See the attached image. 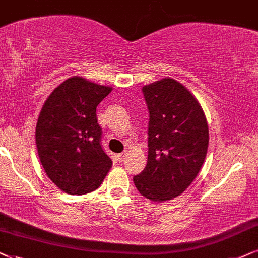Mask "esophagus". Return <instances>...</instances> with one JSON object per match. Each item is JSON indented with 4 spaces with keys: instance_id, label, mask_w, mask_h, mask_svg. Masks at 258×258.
I'll list each match as a JSON object with an SVG mask.
<instances>
[{
    "instance_id": "obj_1",
    "label": "esophagus",
    "mask_w": 258,
    "mask_h": 258,
    "mask_svg": "<svg viewBox=\"0 0 258 258\" xmlns=\"http://www.w3.org/2000/svg\"><path fill=\"white\" fill-rule=\"evenodd\" d=\"M123 157H125V153L116 154V159H118V161H122L123 160Z\"/></svg>"
}]
</instances>
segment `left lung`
Segmentation results:
<instances>
[{
    "mask_svg": "<svg viewBox=\"0 0 258 258\" xmlns=\"http://www.w3.org/2000/svg\"><path fill=\"white\" fill-rule=\"evenodd\" d=\"M149 121V156L142 173L133 177L140 195L170 201L192 184L209 146V127L195 95L180 82L164 78L143 87Z\"/></svg>",
    "mask_w": 258,
    "mask_h": 258,
    "instance_id": "obj_1",
    "label": "left lung"
}]
</instances>
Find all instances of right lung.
<instances>
[{"mask_svg":"<svg viewBox=\"0 0 258 258\" xmlns=\"http://www.w3.org/2000/svg\"><path fill=\"white\" fill-rule=\"evenodd\" d=\"M111 91L109 86L72 77L42 106L35 131L37 153L48 178L66 194L97 190L111 169L97 119V106Z\"/></svg>","mask_w":258,"mask_h":258,"instance_id":"add662e5","label":"right lung"}]
</instances>
